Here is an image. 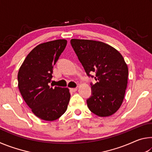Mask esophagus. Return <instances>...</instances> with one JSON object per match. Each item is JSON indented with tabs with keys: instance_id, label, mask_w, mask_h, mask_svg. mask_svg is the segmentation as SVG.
<instances>
[{
	"instance_id": "34e87169",
	"label": "esophagus",
	"mask_w": 152,
	"mask_h": 152,
	"mask_svg": "<svg viewBox=\"0 0 152 152\" xmlns=\"http://www.w3.org/2000/svg\"><path fill=\"white\" fill-rule=\"evenodd\" d=\"M70 90L72 92H76L77 90H78V88H70Z\"/></svg>"
}]
</instances>
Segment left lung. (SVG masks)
Segmentation results:
<instances>
[{
    "label": "left lung",
    "instance_id": "8db88e82",
    "mask_svg": "<svg viewBox=\"0 0 152 152\" xmlns=\"http://www.w3.org/2000/svg\"><path fill=\"white\" fill-rule=\"evenodd\" d=\"M70 43L87 75L96 73L97 82L91 84L92 96L86 101L88 109L99 117L113 115L121 106L127 86L128 67L124 58L103 42L72 39Z\"/></svg>",
    "mask_w": 152,
    "mask_h": 152
}]
</instances>
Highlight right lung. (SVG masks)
<instances>
[{"label":"right lung","instance_id":"right-lung-1","mask_svg":"<svg viewBox=\"0 0 152 152\" xmlns=\"http://www.w3.org/2000/svg\"><path fill=\"white\" fill-rule=\"evenodd\" d=\"M67 44L66 39L41 43L27 56L18 72V86L24 101L37 117L52 121L66 112L68 88L49 86L53 68Z\"/></svg>","mask_w":152,"mask_h":152}]
</instances>
